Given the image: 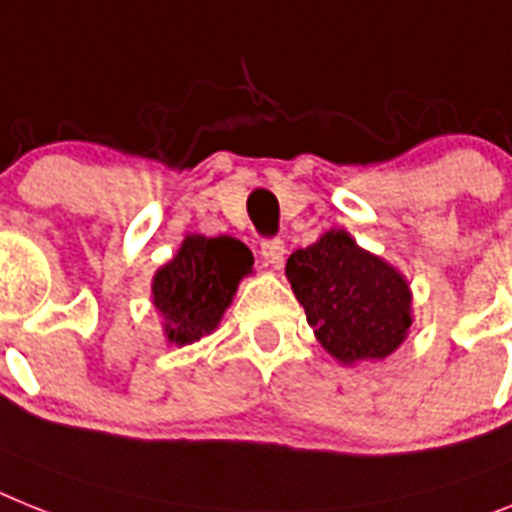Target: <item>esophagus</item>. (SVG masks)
<instances>
[{"label": "esophagus", "mask_w": 512, "mask_h": 512, "mask_svg": "<svg viewBox=\"0 0 512 512\" xmlns=\"http://www.w3.org/2000/svg\"><path fill=\"white\" fill-rule=\"evenodd\" d=\"M260 255H263L265 265H270L273 270H281L283 260H286V244L281 239H265L260 244Z\"/></svg>", "instance_id": "esophagus-1"}]
</instances>
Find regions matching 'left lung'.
<instances>
[{"mask_svg":"<svg viewBox=\"0 0 512 512\" xmlns=\"http://www.w3.org/2000/svg\"><path fill=\"white\" fill-rule=\"evenodd\" d=\"M286 278L322 349L346 367L395 354L414 328L406 276L349 231L330 229L296 249Z\"/></svg>","mask_w":512,"mask_h":512,"instance_id":"obj_1","label":"left lung"}]
</instances>
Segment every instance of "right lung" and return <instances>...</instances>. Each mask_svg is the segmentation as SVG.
Returning <instances> with one entry per match:
<instances>
[{"instance_id": "1", "label": "right lung", "mask_w": 512, "mask_h": 512, "mask_svg": "<svg viewBox=\"0 0 512 512\" xmlns=\"http://www.w3.org/2000/svg\"><path fill=\"white\" fill-rule=\"evenodd\" d=\"M255 257L234 236L187 234L150 283V302L174 346L200 341L218 328Z\"/></svg>"}]
</instances>
